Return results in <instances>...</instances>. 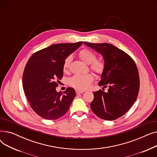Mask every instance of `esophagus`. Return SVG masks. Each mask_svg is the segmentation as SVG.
<instances>
[{
  "instance_id": "34e87169",
  "label": "esophagus",
  "mask_w": 157,
  "mask_h": 157,
  "mask_svg": "<svg viewBox=\"0 0 157 157\" xmlns=\"http://www.w3.org/2000/svg\"><path fill=\"white\" fill-rule=\"evenodd\" d=\"M76 92L77 94H79L84 93L85 91H83V90H76Z\"/></svg>"
}]
</instances>
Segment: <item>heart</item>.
I'll return each mask as SVG.
<instances>
[{"label":"heart","instance_id":"obj_1","mask_svg":"<svg viewBox=\"0 0 157 157\" xmlns=\"http://www.w3.org/2000/svg\"><path fill=\"white\" fill-rule=\"evenodd\" d=\"M79 56L81 60L85 63L90 65V69L97 74H101L104 69V64L100 61L96 60V55L88 49H83L79 52ZM72 60L71 56L66 58L63 65V69L65 72L69 67ZM94 79L91 74H77L71 77L69 80L71 86L78 90H85L88 88Z\"/></svg>","mask_w":157,"mask_h":157}]
</instances>
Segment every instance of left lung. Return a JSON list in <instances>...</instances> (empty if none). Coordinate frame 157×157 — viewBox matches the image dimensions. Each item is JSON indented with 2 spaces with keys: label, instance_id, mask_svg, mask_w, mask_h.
Returning <instances> with one entry per match:
<instances>
[{
  "label": "left lung",
  "instance_id": "left-lung-1",
  "mask_svg": "<svg viewBox=\"0 0 157 157\" xmlns=\"http://www.w3.org/2000/svg\"><path fill=\"white\" fill-rule=\"evenodd\" d=\"M83 44L103 56L104 69L98 85L109 87L108 92L102 90L94 92L90 108L101 119L116 120L130 109L137 98L140 85L137 66L128 54L113 44Z\"/></svg>",
  "mask_w": 157,
  "mask_h": 157
}]
</instances>
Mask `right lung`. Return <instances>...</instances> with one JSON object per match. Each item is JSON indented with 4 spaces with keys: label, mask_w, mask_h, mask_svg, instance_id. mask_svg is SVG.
I'll list each match as a JSON object with an SVG mask.
<instances>
[{
    "label": "right lung",
    "mask_w": 157,
    "mask_h": 157,
    "mask_svg": "<svg viewBox=\"0 0 157 157\" xmlns=\"http://www.w3.org/2000/svg\"><path fill=\"white\" fill-rule=\"evenodd\" d=\"M82 43L53 44L33 54L27 63L23 74V90L32 109L40 117L56 120L69 110L75 90L67 88L62 93L56 87L63 76L66 58Z\"/></svg>",
    "instance_id": "1"
}]
</instances>
